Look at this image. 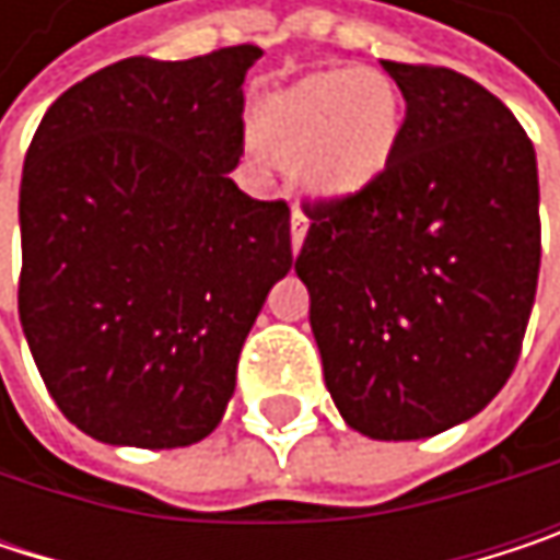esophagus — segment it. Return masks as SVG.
<instances>
[{
    "label": "esophagus",
    "mask_w": 560,
    "mask_h": 560,
    "mask_svg": "<svg viewBox=\"0 0 560 560\" xmlns=\"http://www.w3.org/2000/svg\"><path fill=\"white\" fill-rule=\"evenodd\" d=\"M304 236H307V217L301 213V207H294V210H291V249H294V253L301 249Z\"/></svg>",
    "instance_id": "esophagus-1"
}]
</instances>
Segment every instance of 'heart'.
<instances>
[{
    "mask_svg": "<svg viewBox=\"0 0 560 560\" xmlns=\"http://www.w3.org/2000/svg\"><path fill=\"white\" fill-rule=\"evenodd\" d=\"M398 126V90L376 70L311 73L259 109L262 142L298 159L301 180L327 197L360 190L386 168Z\"/></svg>",
    "mask_w": 560,
    "mask_h": 560,
    "instance_id": "obj_1",
    "label": "heart"
}]
</instances>
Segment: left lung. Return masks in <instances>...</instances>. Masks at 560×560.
Returning <instances> with one entry per match:
<instances>
[{
    "label": "left lung",
    "mask_w": 560,
    "mask_h": 560,
    "mask_svg": "<svg viewBox=\"0 0 560 560\" xmlns=\"http://www.w3.org/2000/svg\"><path fill=\"white\" fill-rule=\"evenodd\" d=\"M383 67L405 96L389 162L360 190L301 203L294 272L347 424L418 441L483 411L518 363L541 266L538 165L477 80Z\"/></svg>",
    "instance_id": "obj_1"
}]
</instances>
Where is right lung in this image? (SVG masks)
I'll list each match as a JSON object with an SVG mask.
<instances>
[{"mask_svg":"<svg viewBox=\"0 0 560 560\" xmlns=\"http://www.w3.org/2000/svg\"><path fill=\"white\" fill-rule=\"evenodd\" d=\"M259 57L116 60L60 93L28 145L19 317L57 408L103 444L203 441L294 262L288 203L230 177Z\"/></svg>","mask_w":560,"mask_h":560,"instance_id":"right-lung-1","label":"right lung"}]
</instances>
